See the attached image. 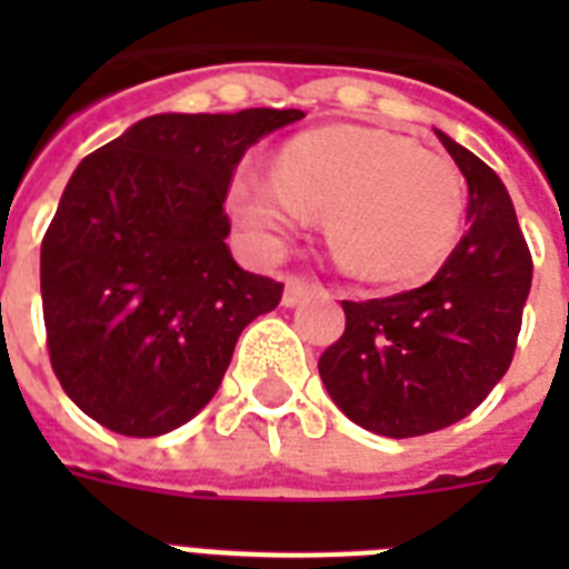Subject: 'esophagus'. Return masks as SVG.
I'll return each instance as SVG.
<instances>
[{
  "label": "esophagus",
  "instance_id": "obj_1",
  "mask_svg": "<svg viewBox=\"0 0 569 569\" xmlns=\"http://www.w3.org/2000/svg\"><path fill=\"white\" fill-rule=\"evenodd\" d=\"M319 289V283L316 280H310V277H286V292H283V307H295V303L301 301L303 295H310Z\"/></svg>",
  "mask_w": 569,
  "mask_h": 569
}]
</instances>
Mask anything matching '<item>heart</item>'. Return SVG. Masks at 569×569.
<instances>
[{"mask_svg": "<svg viewBox=\"0 0 569 569\" xmlns=\"http://www.w3.org/2000/svg\"><path fill=\"white\" fill-rule=\"evenodd\" d=\"M230 203L262 244H280L307 214L328 212L330 244L351 271L407 283L449 253L463 186L446 156L407 138L319 127L286 141L274 173H241Z\"/></svg>", "mask_w": 569, "mask_h": 569, "instance_id": "obj_1", "label": "heart"}]
</instances>
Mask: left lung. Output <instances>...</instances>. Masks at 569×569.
<instances>
[{
    "mask_svg": "<svg viewBox=\"0 0 569 569\" xmlns=\"http://www.w3.org/2000/svg\"><path fill=\"white\" fill-rule=\"evenodd\" d=\"M467 180L469 230L419 289L342 301L346 333L319 375L342 413L405 440L469 416L502 380L531 289V253L505 182L437 129Z\"/></svg>",
    "mask_w": 569,
    "mask_h": 569,
    "instance_id": "8db88e82",
    "label": "left lung"
}]
</instances>
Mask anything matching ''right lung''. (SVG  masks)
Wrapping results in <instances>:
<instances>
[{"instance_id":"obj_1","label":"right lung","mask_w":569,"mask_h":569,"mask_svg":"<svg viewBox=\"0 0 569 569\" xmlns=\"http://www.w3.org/2000/svg\"><path fill=\"white\" fill-rule=\"evenodd\" d=\"M298 109L153 114L84 156L40 244L52 372L79 410L159 437L203 410L283 283L227 248L232 171Z\"/></svg>"}]
</instances>
